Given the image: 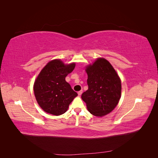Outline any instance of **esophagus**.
I'll return each mask as SVG.
<instances>
[{"label":"esophagus","instance_id":"obj_1","mask_svg":"<svg viewBox=\"0 0 158 158\" xmlns=\"http://www.w3.org/2000/svg\"><path fill=\"white\" fill-rule=\"evenodd\" d=\"M82 92H83L82 90L79 91V92H78V94L79 95H82Z\"/></svg>","mask_w":158,"mask_h":158}]
</instances>
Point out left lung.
I'll return each mask as SVG.
<instances>
[{
  "mask_svg": "<svg viewBox=\"0 0 158 158\" xmlns=\"http://www.w3.org/2000/svg\"><path fill=\"white\" fill-rule=\"evenodd\" d=\"M88 89L82 94L91 114L102 117L117 106L121 94V80L112 65L105 59H98L85 69Z\"/></svg>",
  "mask_w": 158,
  "mask_h": 158,
  "instance_id": "left-lung-1",
  "label": "left lung"
}]
</instances>
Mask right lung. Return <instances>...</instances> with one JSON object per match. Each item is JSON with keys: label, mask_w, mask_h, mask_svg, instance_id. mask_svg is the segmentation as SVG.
Wrapping results in <instances>:
<instances>
[{"label": "right lung", "mask_w": 158, "mask_h": 158, "mask_svg": "<svg viewBox=\"0 0 158 158\" xmlns=\"http://www.w3.org/2000/svg\"><path fill=\"white\" fill-rule=\"evenodd\" d=\"M74 67L75 63L65 65L60 60L56 59L50 61L41 71L33 90L38 104L45 112L53 115L64 113L78 95L65 80Z\"/></svg>", "instance_id": "right-lung-1"}]
</instances>
